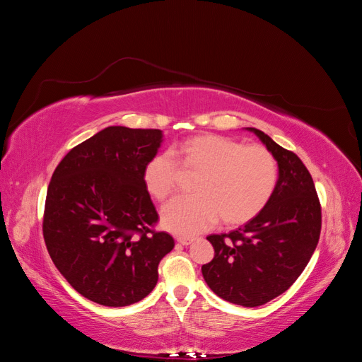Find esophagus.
Masks as SVG:
<instances>
[{"label": "esophagus", "instance_id": "esophagus-1", "mask_svg": "<svg viewBox=\"0 0 362 362\" xmlns=\"http://www.w3.org/2000/svg\"><path fill=\"white\" fill-rule=\"evenodd\" d=\"M177 242L182 246H189L194 242V238L193 237H177Z\"/></svg>", "mask_w": 362, "mask_h": 362}]
</instances>
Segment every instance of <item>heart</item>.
Wrapping results in <instances>:
<instances>
[{
	"instance_id": "heart-1",
	"label": "heart",
	"mask_w": 362,
	"mask_h": 362,
	"mask_svg": "<svg viewBox=\"0 0 362 362\" xmlns=\"http://www.w3.org/2000/svg\"><path fill=\"white\" fill-rule=\"evenodd\" d=\"M180 166L199 172L196 194L177 198L161 211V223L180 235L198 234L218 217L228 226L243 225L269 204L278 182V161L261 145H243L217 136L199 134L172 146ZM170 152L152 157L144 169V184L152 198L166 201L178 187L180 168Z\"/></svg>"
}]
</instances>
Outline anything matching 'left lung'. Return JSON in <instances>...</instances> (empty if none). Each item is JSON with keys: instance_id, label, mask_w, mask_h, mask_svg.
Instances as JSON below:
<instances>
[{"instance_id": "obj_1", "label": "left lung", "mask_w": 362, "mask_h": 362, "mask_svg": "<svg viewBox=\"0 0 362 362\" xmlns=\"http://www.w3.org/2000/svg\"><path fill=\"white\" fill-rule=\"evenodd\" d=\"M247 129L278 161L276 189L264 210L245 226L206 237L214 258L202 266V275L218 298L259 306L288 290L308 264L319 243L322 206L302 160L262 131Z\"/></svg>"}]
</instances>
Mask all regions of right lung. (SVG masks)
I'll return each mask as SVG.
<instances>
[{
	"instance_id": "right-lung-1",
	"label": "right lung",
	"mask_w": 362,
	"mask_h": 362,
	"mask_svg": "<svg viewBox=\"0 0 362 362\" xmlns=\"http://www.w3.org/2000/svg\"><path fill=\"white\" fill-rule=\"evenodd\" d=\"M161 129L108 127L72 148L48 185L43 238L71 286L104 306L136 303L154 290L173 249L154 229L158 214L144 184Z\"/></svg>"
}]
</instances>
